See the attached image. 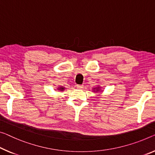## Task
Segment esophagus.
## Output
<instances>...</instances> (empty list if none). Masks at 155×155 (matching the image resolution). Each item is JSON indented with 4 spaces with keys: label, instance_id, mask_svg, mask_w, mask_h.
Segmentation results:
<instances>
[{
    "label": "esophagus",
    "instance_id": "1",
    "mask_svg": "<svg viewBox=\"0 0 155 155\" xmlns=\"http://www.w3.org/2000/svg\"><path fill=\"white\" fill-rule=\"evenodd\" d=\"M76 87H77V89H82L83 88H84V86L80 85V84H78L77 86H76Z\"/></svg>",
    "mask_w": 155,
    "mask_h": 155
}]
</instances>
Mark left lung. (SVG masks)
Wrapping results in <instances>:
<instances>
[{
	"label": "left lung",
	"mask_w": 155,
	"mask_h": 155,
	"mask_svg": "<svg viewBox=\"0 0 155 155\" xmlns=\"http://www.w3.org/2000/svg\"><path fill=\"white\" fill-rule=\"evenodd\" d=\"M94 90H96V91H101V89H100V87H96V88H94Z\"/></svg>",
	"instance_id": "obj_1"
}]
</instances>
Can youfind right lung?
I'll use <instances>...</instances> for the list:
<instances>
[{
	"label": "right lung",
	"instance_id": "1",
	"mask_svg": "<svg viewBox=\"0 0 155 155\" xmlns=\"http://www.w3.org/2000/svg\"><path fill=\"white\" fill-rule=\"evenodd\" d=\"M64 89H65V88L63 87H59L58 88V90H59V91H64Z\"/></svg>",
	"mask_w": 155,
	"mask_h": 155
}]
</instances>
